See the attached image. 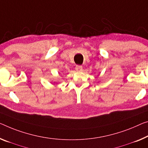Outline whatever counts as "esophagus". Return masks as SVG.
Masks as SVG:
<instances>
[{"instance_id":"obj_1","label":"esophagus","mask_w":148,"mask_h":148,"mask_svg":"<svg viewBox=\"0 0 148 148\" xmlns=\"http://www.w3.org/2000/svg\"><path fill=\"white\" fill-rule=\"evenodd\" d=\"M75 69L77 71H80L82 69H83V66H82V65H76Z\"/></svg>"}]
</instances>
